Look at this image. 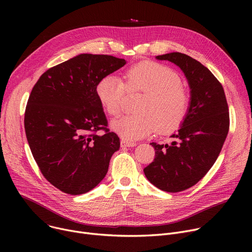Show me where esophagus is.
Returning <instances> with one entry per match:
<instances>
[{
	"label": "esophagus",
	"mask_w": 252,
	"mask_h": 252,
	"mask_svg": "<svg viewBox=\"0 0 252 252\" xmlns=\"http://www.w3.org/2000/svg\"><path fill=\"white\" fill-rule=\"evenodd\" d=\"M121 145L122 147H135L137 143L133 142V141H127V140H122L121 141Z\"/></svg>",
	"instance_id": "esophagus-1"
}]
</instances>
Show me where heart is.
Segmentation results:
<instances>
[{
  "mask_svg": "<svg viewBox=\"0 0 252 252\" xmlns=\"http://www.w3.org/2000/svg\"><path fill=\"white\" fill-rule=\"evenodd\" d=\"M126 79L125 84L121 77L109 74L103 76L96 86L97 98L109 115L121 112L127 91L145 94L137 107L139 114L126 115L111 123L112 129L119 136L134 140L155 130L168 134L184 122L190 97L175 70L161 63L143 61L126 70Z\"/></svg>",
  "mask_w": 252,
  "mask_h": 252,
  "instance_id": "1",
  "label": "heart"
}]
</instances>
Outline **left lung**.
<instances>
[{"label": "left lung", "instance_id": "left-lung-1", "mask_svg": "<svg viewBox=\"0 0 252 252\" xmlns=\"http://www.w3.org/2000/svg\"><path fill=\"white\" fill-rule=\"evenodd\" d=\"M182 69L190 87L188 113L170 144L150 143L153 162L144 174L155 187L176 193L199 182L219 157L227 138L230 118L223 88L199 61L179 52L156 56Z\"/></svg>", "mask_w": 252, "mask_h": 252}]
</instances>
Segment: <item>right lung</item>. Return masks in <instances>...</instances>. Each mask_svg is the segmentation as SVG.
<instances>
[{"label":"right lung","instance_id":"add662e5","mask_svg":"<svg viewBox=\"0 0 252 252\" xmlns=\"http://www.w3.org/2000/svg\"><path fill=\"white\" fill-rule=\"evenodd\" d=\"M126 63L110 55L79 54L48 69L32 88L24 115L26 138L43 176L64 193L94 189L121 147L118 136L106 127L96 86ZM101 129L104 135H97Z\"/></svg>","mask_w":252,"mask_h":252}]
</instances>
